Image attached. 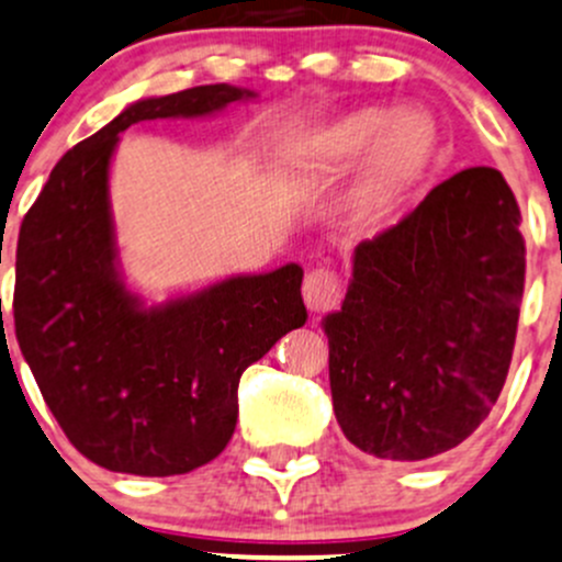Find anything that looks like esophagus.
<instances>
[{
	"label": "esophagus",
	"mask_w": 562,
	"mask_h": 562,
	"mask_svg": "<svg viewBox=\"0 0 562 562\" xmlns=\"http://www.w3.org/2000/svg\"><path fill=\"white\" fill-rule=\"evenodd\" d=\"M341 299V285L339 277L330 269H312L304 277V301L310 306V312H330L336 310Z\"/></svg>",
	"instance_id": "34e87169"
}]
</instances>
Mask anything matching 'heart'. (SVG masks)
I'll list each match as a JSON object with an SVG mask.
<instances>
[{
  "instance_id": "1",
  "label": "heart",
  "mask_w": 562,
  "mask_h": 562,
  "mask_svg": "<svg viewBox=\"0 0 562 562\" xmlns=\"http://www.w3.org/2000/svg\"><path fill=\"white\" fill-rule=\"evenodd\" d=\"M436 126L420 108H358L310 128L293 142L291 172L299 182H323L350 172L366 158L358 188V221L385 226L428 161Z\"/></svg>"
}]
</instances>
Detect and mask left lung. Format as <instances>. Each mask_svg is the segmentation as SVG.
Returning <instances> with one entry per match:
<instances>
[{
    "mask_svg": "<svg viewBox=\"0 0 562 562\" xmlns=\"http://www.w3.org/2000/svg\"><path fill=\"white\" fill-rule=\"evenodd\" d=\"M519 221L504 175L471 167L356 247L347 296L323 330L336 423L358 450L434 458L490 415L522 301Z\"/></svg>",
    "mask_w": 562,
    "mask_h": 562,
    "instance_id": "obj_1",
    "label": "left lung"
}]
</instances>
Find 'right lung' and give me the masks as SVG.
Masks as SVG:
<instances>
[{"mask_svg": "<svg viewBox=\"0 0 562 562\" xmlns=\"http://www.w3.org/2000/svg\"><path fill=\"white\" fill-rule=\"evenodd\" d=\"M247 99L256 93L215 82L128 104L64 153L21 223L18 345L67 439L102 469L172 476L215 460L234 436L241 371L306 323L299 263L164 304H145L123 280L110 204L121 134Z\"/></svg>", "mask_w": 562, "mask_h": 562, "instance_id": "add662e5", "label": "right lung"}]
</instances>
